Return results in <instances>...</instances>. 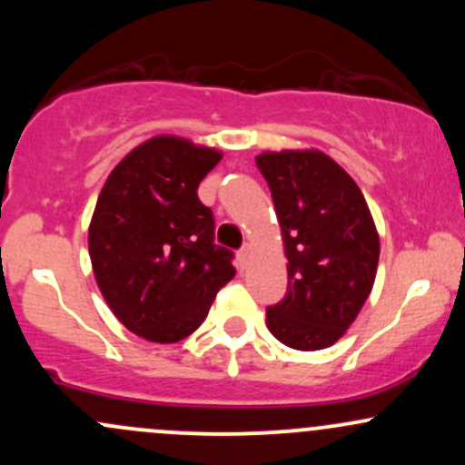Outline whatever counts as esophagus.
I'll return each instance as SVG.
<instances>
[{
	"label": "esophagus",
	"instance_id": "1",
	"mask_svg": "<svg viewBox=\"0 0 465 465\" xmlns=\"http://www.w3.org/2000/svg\"><path fill=\"white\" fill-rule=\"evenodd\" d=\"M247 258H249V244H244L241 252H238V264L244 267V264H247Z\"/></svg>",
	"mask_w": 465,
	"mask_h": 465
}]
</instances>
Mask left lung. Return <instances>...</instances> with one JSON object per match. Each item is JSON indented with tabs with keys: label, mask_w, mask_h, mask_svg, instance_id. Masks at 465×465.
Wrapping results in <instances>:
<instances>
[{
	"label": "left lung",
	"mask_w": 465,
	"mask_h": 465,
	"mask_svg": "<svg viewBox=\"0 0 465 465\" xmlns=\"http://www.w3.org/2000/svg\"><path fill=\"white\" fill-rule=\"evenodd\" d=\"M256 165L272 190L289 260L287 293L267 307V326L291 349H326L373 289L380 260L373 216L353 178L322 152H264Z\"/></svg>",
	"instance_id": "1"
}]
</instances>
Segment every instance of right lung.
Instances as JSON below:
<instances>
[{
    "label": "right lung",
    "instance_id": "add662e5",
    "mask_svg": "<svg viewBox=\"0 0 465 465\" xmlns=\"http://www.w3.org/2000/svg\"><path fill=\"white\" fill-rule=\"evenodd\" d=\"M223 154L156 136L112 170L96 201L88 247L96 284L125 329L172 344L193 333L236 275L213 242V213L198 185Z\"/></svg>",
    "mask_w": 465,
    "mask_h": 465
}]
</instances>
